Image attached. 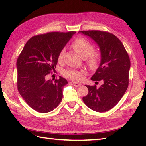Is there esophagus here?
<instances>
[{"mask_svg":"<svg viewBox=\"0 0 146 146\" xmlns=\"http://www.w3.org/2000/svg\"><path fill=\"white\" fill-rule=\"evenodd\" d=\"M73 84L74 86H80L82 85L81 83H78V82H73Z\"/></svg>","mask_w":146,"mask_h":146,"instance_id":"obj_1","label":"esophagus"}]
</instances>
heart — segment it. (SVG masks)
<instances>
[{
	"mask_svg": "<svg viewBox=\"0 0 146 146\" xmlns=\"http://www.w3.org/2000/svg\"><path fill=\"white\" fill-rule=\"evenodd\" d=\"M71 47L83 58H88V66L91 68H95L98 66L100 62V54L98 52H92L94 50V46L88 40L82 37H80L73 42ZM64 53V49H61L59 52L58 56L59 61L63 60ZM63 75L72 80L79 81L83 78V71L70 68L64 71Z\"/></svg>",
	"mask_w": 146,
	"mask_h": 146,
	"instance_id": "heart-1",
	"label": "heart"
}]
</instances>
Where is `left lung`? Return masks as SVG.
Wrapping results in <instances>:
<instances>
[{
	"label": "left lung",
	"mask_w": 146,
	"mask_h": 146,
	"mask_svg": "<svg viewBox=\"0 0 146 146\" xmlns=\"http://www.w3.org/2000/svg\"><path fill=\"white\" fill-rule=\"evenodd\" d=\"M99 46L100 66L91 80L103 82L100 87L86 85L88 95L83 97L86 106L97 112H105L119 103L129 85L131 61L120 39L113 34L102 31H82Z\"/></svg>",
	"instance_id": "obj_1"
}]
</instances>
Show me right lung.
<instances>
[{
    "label": "right lung",
    "instance_id": "right-lung-1",
    "mask_svg": "<svg viewBox=\"0 0 146 146\" xmlns=\"http://www.w3.org/2000/svg\"><path fill=\"white\" fill-rule=\"evenodd\" d=\"M75 31L51 32L32 37L17 60V89L33 110L48 113L58 107L68 82L63 77L48 80L58 63L59 52Z\"/></svg>",
    "mask_w": 146,
    "mask_h": 146
}]
</instances>
